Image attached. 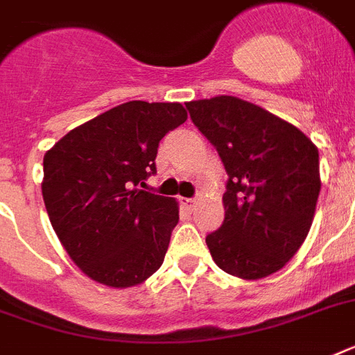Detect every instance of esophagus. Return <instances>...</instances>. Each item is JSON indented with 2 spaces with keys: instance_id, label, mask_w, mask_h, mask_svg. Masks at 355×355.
I'll return each instance as SVG.
<instances>
[{
  "instance_id": "1",
  "label": "esophagus",
  "mask_w": 355,
  "mask_h": 355,
  "mask_svg": "<svg viewBox=\"0 0 355 355\" xmlns=\"http://www.w3.org/2000/svg\"><path fill=\"white\" fill-rule=\"evenodd\" d=\"M180 205H182L186 210H193L195 199H180Z\"/></svg>"
}]
</instances>
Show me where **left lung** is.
<instances>
[{"mask_svg": "<svg viewBox=\"0 0 355 355\" xmlns=\"http://www.w3.org/2000/svg\"><path fill=\"white\" fill-rule=\"evenodd\" d=\"M228 173L225 221L206 236L219 269L243 280L280 270L313 223L319 149L295 125L232 96L186 103Z\"/></svg>", "mask_w": 355, "mask_h": 355, "instance_id": "obj_1", "label": "left lung"}]
</instances>
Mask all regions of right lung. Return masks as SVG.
<instances>
[{
	"label": "right lung",
	"mask_w": 355,
	"mask_h": 355,
	"mask_svg": "<svg viewBox=\"0 0 355 355\" xmlns=\"http://www.w3.org/2000/svg\"><path fill=\"white\" fill-rule=\"evenodd\" d=\"M186 119L180 103H123L69 130L44 156L51 227L92 280L125 289L164 263L178 205L138 186L156 173L160 139Z\"/></svg>",
	"instance_id": "add662e5"
}]
</instances>
